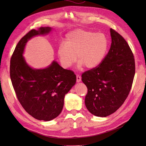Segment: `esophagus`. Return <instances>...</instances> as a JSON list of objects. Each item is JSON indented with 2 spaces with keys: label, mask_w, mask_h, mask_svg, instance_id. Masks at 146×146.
Returning <instances> with one entry per match:
<instances>
[{
  "label": "esophagus",
  "mask_w": 146,
  "mask_h": 146,
  "mask_svg": "<svg viewBox=\"0 0 146 146\" xmlns=\"http://www.w3.org/2000/svg\"><path fill=\"white\" fill-rule=\"evenodd\" d=\"M76 77H77V82H80L81 81V79H82L81 76H79L78 74H77L76 76Z\"/></svg>",
  "instance_id": "1"
}]
</instances>
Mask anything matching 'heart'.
I'll return each mask as SVG.
<instances>
[{
	"label": "heart",
	"mask_w": 146,
	"mask_h": 146,
	"mask_svg": "<svg viewBox=\"0 0 146 146\" xmlns=\"http://www.w3.org/2000/svg\"><path fill=\"white\" fill-rule=\"evenodd\" d=\"M109 41L104 33L76 29L66 36L65 44L58 47L57 54L63 67L68 69L77 61L79 68H96L102 63L108 49Z\"/></svg>",
	"instance_id": "obj_1"
}]
</instances>
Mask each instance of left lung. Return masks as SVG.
Returning a JSON list of instances; mask_svg holds the SVG:
<instances>
[{
  "instance_id": "left-lung-1",
  "label": "left lung",
  "mask_w": 146,
  "mask_h": 146,
  "mask_svg": "<svg viewBox=\"0 0 146 146\" xmlns=\"http://www.w3.org/2000/svg\"><path fill=\"white\" fill-rule=\"evenodd\" d=\"M111 44L98 67L82 75L88 88L85 103L91 114L106 117L123 104L133 84L135 58L130 46L121 35L110 29Z\"/></svg>"
}]
</instances>
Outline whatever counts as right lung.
<instances>
[{"mask_svg":"<svg viewBox=\"0 0 146 146\" xmlns=\"http://www.w3.org/2000/svg\"><path fill=\"white\" fill-rule=\"evenodd\" d=\"M50 27L31 30L21 39L10 60V74L17 98L30 115L48 121L61 113L66 94L76 82L72 70L64 69L56 61L45 69H33L23 56L28 40L36 35L49 33Z\"/></svg>","mask_w":146,"mask_h":146,"instance_id":"obj_1","label":"right lung"}]
</instances>
